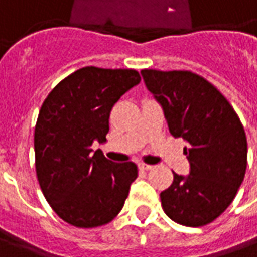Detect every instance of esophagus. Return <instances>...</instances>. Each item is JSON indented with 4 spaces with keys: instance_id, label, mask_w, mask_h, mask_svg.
<instances>
[{
    "instance_id": "1",
    "label": "esophagus",
    "mask_w": 257,
    "mask_h": 257,
    "mask_svg": "<svg viewBox=\"0 0 257 257\" xmlns=\"http://www.w3.org/2000/svg\"><path fill=\"white\" fill-rule=\"evenodd\" d=\"M139 168H140V170H143V171H149V170H151V168H153V165L141 163V164H139Z\"/></svg>"
}]
</instances>
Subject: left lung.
<instances>
[{
	"label": "left lung",
	"instance_id": "obj_1",
	"mask_svg": "<svg viewBox=\"0 0 257 257\" xmlns=\"http://www.w3.org/2000/svg\"><path fill=\"white\" fill-rule=\"evenodd\" d=\"M143 79L163 106L170 133L188 141V177L174 173L160 194L165 215L199 228L232 204L247 165V141L236 111L212 83L189 70L143 69Z\"/></svg>",
	"mask_w": 257,
	"mask_h": 257
}]
</instances>
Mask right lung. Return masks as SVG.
<instances>
[{"mask_svg":"<svg viewBox=\"0 0 257 257\" xmlns=\"http://www.w3.org/2000/svg\"><path fill=\"white\" fill-rule=\"evenodd\" d=\"M141 77L134 69L86 66L60 80L36 120L34 147L39 187L60 219L76 228L103 226L121 211L137 165L116 164L93 141L103 143L117 100Z\"/></svg>","mask_w":257,"mask_h":257,"instance_id":"obj_1","label":"right lung"}]
</instances>
